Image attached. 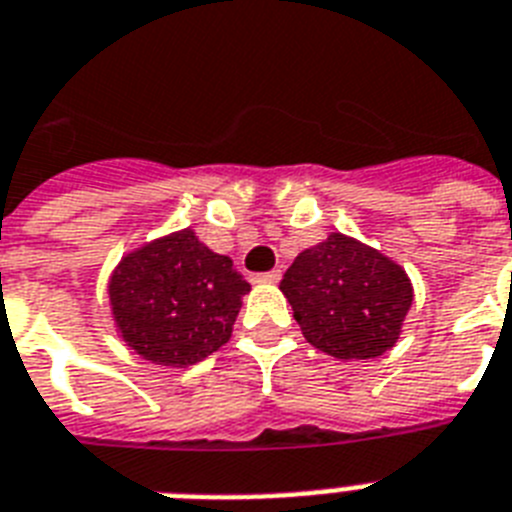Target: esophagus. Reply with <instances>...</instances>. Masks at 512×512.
<instances>
[{
  "instance_id": "obj_1",
  "label": "esophagus",
  "mask_w": 512,
  "mask_h": 512,
  "mask_svg": "<svg viewBox=\"0 0 512 512\" xmlns=\"http://www.w3.org/2000/svg\"><path fill=\"white\" fill-rule=\"evenodd\" d=\"M280 277H282V269H272V272L256 274V282H269V285H274V282H280Z\"/></svg>"
}]
</instances>
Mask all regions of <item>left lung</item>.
Here are the masks:
<instances>
[{
    "mask_svg": "<svg viewBox=\"0 0 512 512\" xmlns=\"http://www.w3.org/2000/svg\"><path fill=\"white\" fill-rule=\"evenodd\" d=\"M280 290L303 337L345 361H366L390 350L413 303L403 266L342 232L298 253Z\"/></svg>",
    "mask_w": 512,
    "mask_h": 512,
    "instance_id": "obj_1",
    "label": "left lung"
}]
</instances>
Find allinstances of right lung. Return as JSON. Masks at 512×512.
Segmentation results:
<instances>
[{
	"instance_id": "add662e5",
	"label": "right lung",
	"mask_w": 512,
	"mask_h": 512,
	"mask_svg": "<svg viewBox=\"0 0 512 512\" xmlns=\"http://www.w3.org/2000/svg\"><path fill=\"white\" fill-rule=\"evenodd\" d=\"M251 290L230 256L180 230L122 256L109 280V303L122 340L141 358L185 369L230 340Z\"/></svg>"
}]
</instances>
